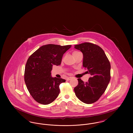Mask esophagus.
<instances>
[{"mask_svg":"<svg viewBox=\"0 0 133 133\" xmlns=\"http://www.w3.org/2000/svg\"><path fill=\"white\" fill-rule=\"evenodd\" d=\"M73 77H68V78H67V81H69V80H71V79H73Z\"/></svg>","mask_w":133,"mask_h":133,"instance_id":"1","label":"esophagus"}]
</instances>
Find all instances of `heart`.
<instances>
[{
	"instance_id": "1",
	"label": "heart",
	"mask_w": 133,
	"mask_h": 133,
	"mask_svg": "<svg viewBox=\"0 0 133 133\" xmlns=\"http://www.w3.org/2000/svg\"><path fill=\"white\" fill-rule=\"evenodd\" d=\"M78 52H78V51H74V52L73 53V55H74V54H76V53H78Z\"/></svg>"
}]
</instances>
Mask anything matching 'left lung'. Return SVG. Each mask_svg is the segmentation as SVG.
<instances>
[{"instance_id":"obj_1","label":"left lung","mask_w":133,"mask_h":133,"mask_svg":"<svg viewBox=\"0 0 133 133\" xmlns=\"http://www.w3.org/2000/svg\"><path fill=\"white\" fill-rule=\"evenodd\" d=\"M74 47L82 52L83 66L91 75L87 82L78 79V85L74 92L81 101L92 104L103 95L110 81V63L104 50L97 45L85 42Z\"/></svg>"}]
</instances>
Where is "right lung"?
<instances>
[{
  "instance_id": "1",
  "label": "right lung",
  "mask_w": 133,
  "mask_h": 133,
  "mask_svg": "<svg viewBox=\"0 0 133 133\" xmlns=\"http://www.w3.org/2000/svg\"><path fill=\"white\" fill-rule=\"evenodd\" d=\"M71 47L70 45H45L28 59L24 81L30 95L39 103L47 105L57 98L60 93L59 85L66 80L52 77L51 71L53 66L61 64L64 54Z\"/></svg>"
}]
</instances>
